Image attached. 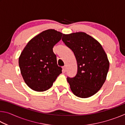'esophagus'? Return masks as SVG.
Returning a JSON list of instances; mask_svg holds the SVG:
<instances>
[{
    "label": "esophagus",
    "instance_id": "esophagus-1",
    "mask_svg": "<svg viewBox=\"0 0 125 125\" xmlns=\"http://www.w3.org/2000/svg\"><path fill=\"white\" fill-rule=\"evenodd\" d=\"M66 70H67V66L65 65L63 67V72H66Z\"/></svg>",
    "mask_w": 125,
    "mask_h": 125
}]
</instances>
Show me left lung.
I'll use <instances>...</instances> for the list:
<instances>
[{
  "mask_svg": "<svg viewBox=\"0 0 125 125\" xmlns=\"http://www.w3.org/2000/svg\"><path fill=\"white\" fill-rule=\"evenodd\" d=\"M62 41L73 51L77 62V75L67 79L72 92L81 98L94 95L105 83L109 69V61L102 46L83 32L63 34Z\"/></svg>",
  "mask_w": 125,
  "mask_h": 125,
  "instance_id": "1",
  "label": "left lung"
}]
</instances>
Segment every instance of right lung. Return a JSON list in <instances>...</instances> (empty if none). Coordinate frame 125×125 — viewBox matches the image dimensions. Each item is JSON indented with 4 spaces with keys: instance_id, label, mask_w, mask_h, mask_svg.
<instances>
[{
    "instance_id": "add662e5",
    "label": "right lung",
    "mask_w": 125,
    "mask_h": 125,
    "mask_svg": "<svg viewBox=\"0 0 125 125\" xmlns=\"http://www.w3.org/2000/svg\"><path fill=\"white\" fill-rule=\"evenodd\" d=\"M62 35L54 29L42 31L33 37L21 53L19 58L20 72L25 83L33 90L49 89L62 73L53 47Z\"/></svg>"
}]
</instances>
